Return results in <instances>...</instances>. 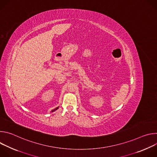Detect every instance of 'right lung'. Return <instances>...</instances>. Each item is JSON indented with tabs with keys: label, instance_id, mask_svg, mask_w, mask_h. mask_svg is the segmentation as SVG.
Segmentation results:
<instances>
[{
	"label": "right lung",
	"instance_id": "right-lung-1",
	"mask_svg": "<svg viewBox=\"0 0 157 157\" xmlns=\"http://www.w3.org/2000/svg\"><path fill=\"white\" fill-rule=\"evenodd\" d=\"M58 109V107H56V108H55V109H53V110H52V113H53V112H54V111H55V110H57V109Z\"/></svg>",
	"mask_w": 157,
	"mask_h": 157
}]
</instances>
